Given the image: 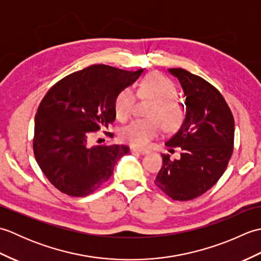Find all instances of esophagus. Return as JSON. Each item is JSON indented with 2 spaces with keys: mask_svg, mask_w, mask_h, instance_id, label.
I'll return each instance as SVG.
<instances>
[{
  "mask_svg": "<svg viewBox=\"0 0 261 261\" xmlns=\"http://www.w3.org/2000/svg\"><path fill=\"white\" fill-rule=\"evenodd\" d=\"M132 151L138 152V153H140V154H147V153H149L148 150H142V149H139V148H132Z\"/></svg>",
  "mask_w": 261,
  "mask_h": 261,
  "instance_id": "1",
  "label": "esophagus"
}]
</instances>
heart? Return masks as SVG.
<instances>
[{
	"label": "heart",
	"mask_w": 261,
	"mask_h": 261,
	"mask_svg": "<svg viewBox=\"0 0 261 261\" xmlns=\"http://www.w3.org/2000/svg\"><path fill=\"white\" fill-rule=\"evenodd\" d=\"M140 99H151L147 116L132 122L121 130V139L129 145L146 148L150 141L158 137L163 127L167 131L177 130L185 119V110L177 101V88L174 83L162 74L152 73L143 77L136 91ZM136 95L131 88L121 90L114 99L116 118L125 122L134 114Z\"/></svg>",
	"instance_id": "b5f03b06"
}]
</instances>
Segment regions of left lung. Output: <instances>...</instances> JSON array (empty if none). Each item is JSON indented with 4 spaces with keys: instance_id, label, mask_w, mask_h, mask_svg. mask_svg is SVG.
Listing matches in <instances>:
<instances>
[{
    "instance_id": "left-lung-1",
    "label": "left lung",
    "mask_w": 261,
    "mask_h": 261,
    "mask_svg": "<svg viewBox=\"0 0 261 261\" xmlns=\"http://www.w3.org/2000/svg\"><path fill=\"white\" fill-rule=\"evenodd\" d=\"M168 70L184 91L186 116L166 142L167 147L181 149L180 158L170 160L169 154H163L154 184L175 201H190L207 192L228 167L233 152L234 119L212 84L182 68Z\"/></svg>"
}]
</instances>
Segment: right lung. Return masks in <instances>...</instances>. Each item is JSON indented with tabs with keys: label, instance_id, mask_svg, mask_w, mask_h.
<instances>
[{
	"label": "right lung",
	"instance_id": "1",
	"mask_svg": "<svg viewBox=\"0 0 261 261\" xmlns=\"http://www.w3.org/2000/svg\"><path fill=\"white\" fill-rule=\"evenodd\" d=\"M142 71L92 65L64 77L47 92L35 118L33 153L58 191L75 197L90 195L129 152L124 145L91 147L88 140L113 123L115 96Z\"/></svg>",
	"mask_w": 261,
	"mask_h": 261
}]
</instances>
